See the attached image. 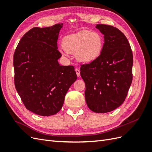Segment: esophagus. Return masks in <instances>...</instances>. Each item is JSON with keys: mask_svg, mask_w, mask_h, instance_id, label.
I'll list each match as a JSON object with an SVG mask.
<instances>
[{"mask_svg": "<svg viewBox=\"0 0 152 152\" xmlns=\"http://www.w3.org/2000/svg\"><path fill=\"white\" fill-rule=\"evenodd\" d=\"M75 70V72H76V73H77V77H79L80 76V70H79V69L76 68Z\"/></svg>", "mask_w": 152, "mask_h": 152, "instance_id": "esophagus-1", "label": "esophagus"}]
</instances>
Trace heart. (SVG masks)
I'll return each instance as SVG.
<instances>
[{
    "label": "heart",
    "instance_id": "heart-1",
    "mask_svg": "<svg viewBox=\"0 0 152 152\" xmlns=\"http://www.w3.org/2000/svg\"><path fill=\"white\" fill-rule=\"evenodd\" d=\"M62 46L68 53H75L78 61L87 63L99 56L103 49V41L96 32L82 30L65 36L62 40Z\"/></svg>",
    "mask_w": 152,
    "mask_h": 152
}]
</instances>
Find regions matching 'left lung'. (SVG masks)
<instances>
[{
  "label": "left lung",
  "instance_id": "8db88e82",
  "mask_svg": "<svg viewBox=\"0 0 152 152\" xmlns=\"http://www.w3.org/2000/svg\"><path fill=\"white\" fill-rule=\"evenodd\" d=\"M96 28L104 35L102 50L94 61L81 65L80 73L86 84L87 107L96 113H107L125 101L132 80L133 56L121 30L102 24Z\"/></svg>",
  "mask_w": 152,
  "mask_h": 152
}]
</instances>
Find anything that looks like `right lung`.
Returning <instances> with one entry per match:
<instances>
[{
    "label": "right lung",
    "mask_w": 152,
    "mask_h": 152,
    "mask_svg": "<svg viewBox=\"0 0 152 152\" xmlns=\"http://www.w3.org/2000/svg\"><path fill=\"white\" fill-rule=\"evenodd\" d=\"M63 23L34 27L23 36L13 57L15 85L26 109L42 116L57 113L77 80L73 66H61L57 41Z\"/></svg>",
    "instance_id": "1"
}]
</instances>
